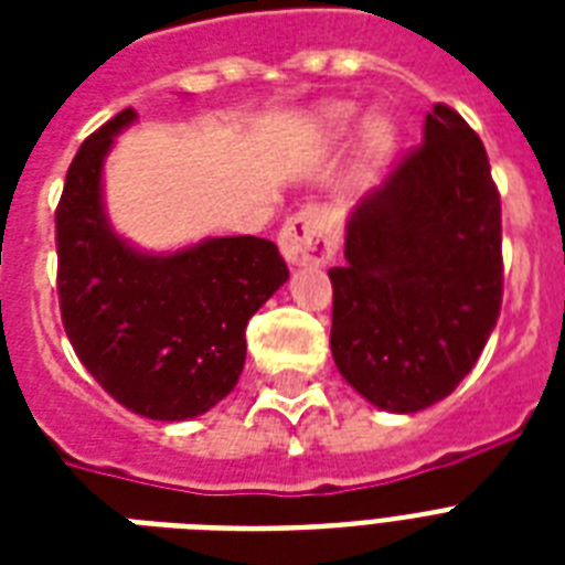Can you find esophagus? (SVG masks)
<instances>
[{"label": "esophagus", "instance_id": "esophagus-1", "mask_svg": "<svg viewBox=\"0 0 565 565\" xmlns=\"http://www.w3.org/2000/svg\"><path fill=\"white\" fill-rule=\"evenodd\" d=\"M278 248L292 266H326L337 252V234L331 231L326 211L310 204L287 216L278 234Z\"/></svg>", "mask_w": 565, "mask_h": 565}]
</instances>
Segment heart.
Masks as SVG:
<instances>
[{
  "mask_svg": "<svg viewBox=\"0 0 565 565\" xmlns=\"http://www.w3.org/2000/svg\"><path fill=\"white\" fill-rule=\"evenodd\" d=\"M354 122H358V110L352 105H334V108L328 110V128L334 135L352 131ZM366 146H370L372 152H386V146H390V126H386L384 119H372L370 126H366Z\"/></svg>",
  "mask_w": 565,
  "mask_h": 565,
  "instance_id": "b5f03b06",
  "label": "heart"
}]
</instances>
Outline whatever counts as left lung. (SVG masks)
<instances>
[{
    "label": "left lung",
    "mask_w": 565,
    "mask_h": 565,
    "mask_svg": "<svg viewBox=\"0 0 565 565\" xmlns=\"http://www.w3.org/2000/svg\"><path fill=\"white\" fill-rule=\"evenodd\" d=\"M328 275L337 370L375 407L425 411L469 375L501 313V195L455 108L358 202Z\"/></svg>",
    "instance_id": "8db88e82"
}]
</instances>
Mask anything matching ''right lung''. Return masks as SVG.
Here are the masks:
<instances>
[{
    "label": "right lung",
    "mask_w": 565,
    "mask_h": 565,
    "mask_svg": "<svg viewBox=\"0 0 565 565\" xmlns=\"http://www.w3.org/2000/svg\"><path fill=\"white\" fill-rule=\"evenodd\" d=\"M135 119L119 110L70 163L55 211L57 301L78 361L146 419L211 411L246 363V326L290 273L260 237H213L167 257L140 255L102 213V161Z\"/></svg>",
    "instance_id": "1"
}]
</instances>
